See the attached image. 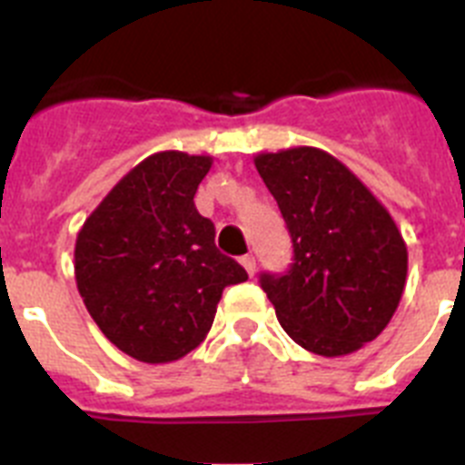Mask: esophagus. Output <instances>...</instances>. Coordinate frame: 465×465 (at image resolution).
I'll return each instance as SVG.
<instances>
[{"mask_svg": "<svg viewBox=\"0 0 465 465\" xmlns=\"http://www.w3.org/2000/svg\"><path fill=\"white\" fill-rule=\"evenodd\" d=\"M240 262H242V268L246 270V274H249V277H253V274H256V258H253V256H242Z\"/></svg>", "mask_w": 465, "mask_h": 465, "instance_id": "34e87169", "label": "esophagus"}]
</instances>
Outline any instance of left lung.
Segmentation results:
<instances>
[{
    "label": "left lung",
    "mask_w": 465,
    "mask_h": 465,
    "mask_svg": "<svg viewBox=\"0 0 465 465\" xmlns=\"http://www.w3.org/2000/svg\"><path fill=\"white\" fill-rule=\"evenodd\" d=\"M293 242L286 274L261 286L289 338L312 354L359 351L389 326L408 277V244L384 204L328 151L253 155Z\"/></svg>",
    "instance_id": "left-lung-1"
}]
</instances>
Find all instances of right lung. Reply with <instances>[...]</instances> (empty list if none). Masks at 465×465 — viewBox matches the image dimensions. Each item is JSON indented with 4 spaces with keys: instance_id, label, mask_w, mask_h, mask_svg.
Instances as JSON below:
<instances>
[{
    "instance_id": "add662e5",
    "label": "right lung",
    "mask_w": 465,
    "mask_h": 465,
    "mask_svg": "<svg viewBox=\"0 0 465 465\" xmlns=\"http://www.w3.org/2000/svg\"><path fill=\"white\" fill-rule=\"evenodd\" d=\"M212 155L158 151L111 188L74 246L76 289L104 338L142 363H172L207 338L225 286L246 282L195 209Z\"/></svg>"
}]
</instances>
